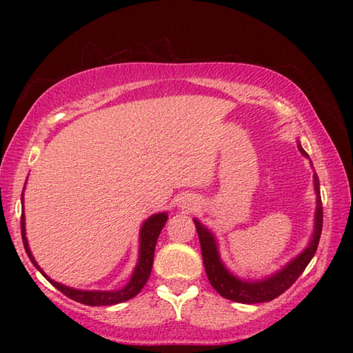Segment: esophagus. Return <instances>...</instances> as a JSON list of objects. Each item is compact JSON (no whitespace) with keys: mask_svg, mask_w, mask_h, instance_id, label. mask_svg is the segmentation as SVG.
<instances>
[{"mask_svg":"<svg viewBox=\"0 0 353 353\" xmlns=\"http://www.w3.org/2000/svg\"><path fill=\"white\" fill-rule=\"evenodd\" d=\"M191 205H193V204H191V201H190V202H183L182 207H187V208H188V207H191Z\"/></svg>","mask_w":353,"mask_h":353,"instance_id":"obj_1","label":"esophagus"}]
</instances>
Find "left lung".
Masks as SVG:
<instances>
[{"label": "left lung", "instance_id": "1", "mask_svg": "<svg viewBox=\"0 0 353 353\" xmlns=\"http://www.w3.org/2000/svg\"><path fill=\"white\" fill-rule=\"evenodd\" d=\"M297 149L301 151L303 157H308V154L303 151L301 141H297ZM313 168V163L310 162ZM313 185L316 193V212H314V227L313 235L310 238L307 248L301 254L296 255L294 259L290 260L283 268H280L277 272L263 279H241L236 274L227 270L224 261L221 260L219 248L216 236L207 225L201 223L198 218H194L196 230L199 235L202 260H204V268L208 277V282L216 290L221 296L229 299V301L240 302V303H261L270 302L272 299L279 297L285 292L290 286L296 282L303 270L308 266V263L316 254L318 249L321 232H322V202H321V190H319V179L313 174Z\"/></svg>", "mask_w": 353, "mask_h": 353}]
</instances>
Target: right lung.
Here are the masks:
<instances>
[{
    "label": "right lung",
    "mask_w": 353,
    "mask_h": 353,
    "mask_svg": "<svg viewBox=\"0 0 353 353\" xmlns=\"http://www.w3.org/2000/svg\"><path fill=\"white\" fill-rule=\"evenodd\" d=\"M26 185V183H25ZM21 204H23V193H21ZM168 221V213L162 212V213H155L151 214L148 219H145V223L141 224L140 229V244H139V260H137V265L132 271V276H130L129 282L119 290H110V291H98V290H77V288H71V286L62 285L52 280L51 277H48L43 272V270L39 266V263L35 261L34 255L29 249V243L26 238V219H25V213H21V238H23V246H25L26 254L29 256V260L32 261V265L37 268V270L43 274V277L50 282L52 286L63 292L65 296L73 299L76 302H81L83 305H90V307H99V305H117V303L126 302L129 299L135 297L139 292L141 291L143 286L146 285L149 276H151L152 271V263H154V250H155V244H157V238L162 232L163 225Z\"/></svg>",
    "instance_id": "right-lung-1"
}]
</instances>
